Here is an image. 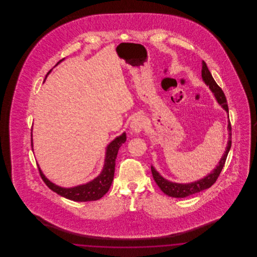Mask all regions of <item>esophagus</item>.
Listing matches in <instances>:
<instances>
[{"label":"esophagus","instance_id":"obj_1","mask_svg":"<svg viewBox=\"0 0 257 257\" xmlns=\"http://www.w3.org/2000/svg\"><path fill=\"white\" fill-rule=\"evenodd\" d=\"M146 126V121H145V118L141 115H137L135 116L134 118L132 119V122H131V129L134 131L135 133H140L144 130Z\"/></svg>","mask_w":257,"mask_h":257}]
</instances>
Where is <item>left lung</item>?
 <instances>
[{
    "label": "left lung",
    "mask_w": 257,
    "mask_h": 257,
    "mask_svg": "<svg viewBox=\"0 0 257 257\" xmlns=\"http://www.w3.org/2000/svg\"><path fill=\"white\" fill-rule=\"evenodd\" d=\"M201 76H202V80L204 81V83L209 86L211 91L214 93L218 103L228 113V106H227V101H226L225 95H224L222 89L215 82L212 74L208 69L207 64L204 61H202ZM228 117H229V115H228ZM227 129H228V132H229L228 143H227L226 149L224 151V154L222 155L221 159L219 162V165L216 167V169H214L213 171H211L207 176H205L204 178H202L200 180H197V181L192 182V183L186 184L171 182V181L165 179L162 175H160L159 172L151 166V172H152L153 178H154L155 182L159 186L160 189L166 195L171 196V197H186V196H192L194 194L199 193L203 190H206L208 188H210L218 179L220 171L223 169L227 154H228V152L230 150V147H231V124H230V121H228Z\"/></svg>",
    "instance_id": "1"
}]
</instances>
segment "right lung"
Instances as JSON below:
<instances>
[{
  "label": "right lung",
  "mask_w": 257,
  "mask_h": 257,
  "mask_svg": "<svg viewBox=\"0 0 257 257\" xmlns=\"http://www.w3.org/2000/svg\"><path fill=\"white\" fill-rule=\"evenodd\" d=\"M50 72H48L47 75ZM47 75H46V77H47ZM125 141H126V134L123 133L119 137L115 138L107 147L103 170L96 178H94L92 181H90L88 183L79 185V186H76L73 188H62V187L55 185L49 181L45 177V175L43 174L40 168L38 167L39 174H40L42 180L44 181V183L49 187V189H51L53 192L57 193L58 195L63 196L67 199H70L73 201H80V202L97 200L104 196L110 189L111 182L113 180L115 159L117 156V152H118L119 147H121L122 144L125 143ZM32 146H33V140H32Z\"/></svg>",
  "instance_id": "add662e5"
}]
</instances>
